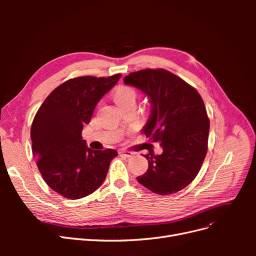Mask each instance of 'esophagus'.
<instances>
[{
	"instance_id": "1",
	"label": "esophagus",
	"mask_w": 256,
	"mask_h": 256,
	"mask_svg": "<svg viewBox=\"0 0 256 256\" xmlns=\"http://www.w3.org/2000/svg\"><path fill=\"white\" fill-rule=\"evenodd\" d=\"M120 154H122V156L127 157V158H130V157L134 156V152H129V150H120Z\"/></svg>"
}]
</instances>
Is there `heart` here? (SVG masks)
Returning a JSON list of instances; mask_svg holds the SVG:
<instances>
[{"instance_id":"obj_1","label":"heart","mask_w":256,"mask_h":256,"mask_svg":"<svg viewBox=\"0 0 256 256\" xmlns=\"http://www.w3.org/2000/svg\"><path fill=\"white\" fill-rule=\"evenodd\" d=\"M138 97V90L129 85H122V86L118 88L113 94L114 102L120 109L129 106H136Z\"/></svg>"}]
</instances>
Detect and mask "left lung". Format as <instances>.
<instances>
[{
    "instance_id": "8db88e82",
    "label": "left lung",
    "mask_w": 256,
    "mask_h": 256,
    "mask_svg": "<svg viewBox=\"0 0 256 256\" xmlns=\"http://www.w3.org/2000/svg\"><path fill=\"white\" fill-rule=\"evenodd\" d=\"M124 83L150 98L152 112L142 132L164 148L157 156L152 152L145 154L148 168L138 182L160 196L180 191L196 177L208 150L209 118L202 97L162 68L131 72Z\"/></svg>"
}]
</instances>
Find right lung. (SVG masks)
<instances>
[{
	"label": "right lung",
	"mask_w": 256,
	"mask_h": 256,
	"mask_svg": "<svg viewBox=\"0 0 256 256\" xmlns=\"http://www.w3.org/2000/svg\"><path fill=\"white\" fill-rule=\"evenodd\" d=\"M120 78L78 76L53 90L38 109L30 127L32 150L38 170L49 187L69 200L98 189L118 152L94 150L82 140L98 102Z\"/></svg>",
	"instance_id": "right-lung-1"
}]
</instances>
